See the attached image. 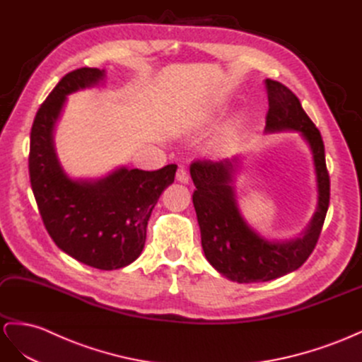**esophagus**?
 Segmentation results:
<instances>
[{"label": "esophagus", "instance_id": "obj_1", "mask_svg": "<svg viewBox=\"0 0 362 362\" xmlns=\"http://www.w3.org/2000/svg\"><path fill=\"white\" fill-rule=\"evenodd\" d=\"M176 179H177L180 183H188V182H189V173L186 171L183 167H180V168L177 170Z\"/></svg>", "mask_w": 362, "mask_h": 362}]
</instances>
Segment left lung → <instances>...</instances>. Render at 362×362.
Segmentation results:
<instances>
[{
  "label": "left lung",
  "instance_id": "left-lung-1",
  "mask_svg": "<svg viewBox=\"0 0 362 362\" xmlns=\"http://www.w3.org/2000/svg\"><path fill=\"white\" fill-rule=\"evenodd\" d=\"M264 86L269 100L264 132L296 131L304 138L316 171L317 207L300 236L267 240L240 214L235 188L239 158L194 160L189 167L195 185L192 202L204 255L221 275L236 283L271 281L304 264L316 247L329 206V176L319 129L286 86L272 79H266Z\"/></svg>",
  "mask_w": 362,
  "mask_h": 362
}]
</instances>
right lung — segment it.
<instances>
[{
    "mask_svg": "<svg viewBox=\"0 0 362 362\" xmlns=\"http://www.w3.org/2000/svg\"><path fill=\"white\" fill-rule=\"evenodd\" d=\"M105 71L81 67L62 78L40 105L30 135V182L43 224L62 251L102 271L135 262L146 243L148 218L176 164L156 171L119 167L105 177L72 179L57 156L54 132L66 98L96 87Z\"/></svg>",
    "mask_w": 362,
    "mask_h": 362,
    "instance_id": "right-lung-1",
    "label": "right lung"
}]
</instances>
